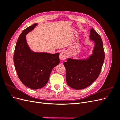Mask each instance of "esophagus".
<instances>
[{
    "mask_svg": "<svg viewBox=\"0 0 120 120\" xmlns=\"http://www.w3.org/2000/svg\"><path fill=\"white\" fill-rule=\"evenodd\" d=\"M59 57L60 60H64L67 57V52L65 51L61 52L60 54Z\"/></svg>",
    "mask_w": 120,
    "mask_h": 120,
    "instance_id": "obj_1",
    "label": "esophagus"
}]
</instances>
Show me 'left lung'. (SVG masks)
Segmentation results:
<instances>
[{"label": "left lung", "instance_id": "left-lung-1", "mask_svg": "<svg viewBox=\"0 0 120 120\" xmlns=\"http://www.w3.org/2000/svg\"><path fill=\"white\" fill-rule=\"evenodd\" d=\"M90 40L94 43L92 54L86 59L69 58L64 63L66 69V81L71 88L81 90L95 82L100 74L104 61L105 52L100 35L92 28Z\"/></svg>", "mask_w": 120, "mask_h": 120}]
</instances>
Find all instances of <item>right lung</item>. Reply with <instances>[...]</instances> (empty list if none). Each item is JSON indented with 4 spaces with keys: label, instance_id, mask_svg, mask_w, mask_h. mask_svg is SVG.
<instances>
[{
    "label": "right lung",
    "instance_id": "add662e5",
    "mask_svg": "<svg viewBox=\"0 0 120 120\" xmlns=\"http://www.w3.org/2000/svg\"><path fill=\"white\" fill-rule=\"evenodd\" d=\"M38 25L34 23L22 32L18 38L13 61L19 79L31 89H41L46 85L52 69L60 63L59 53L35 52L28 46L26 35Z\"/></svg>",
    "mask_w": 120,
    "mask_h": 120
}]
</instances>
